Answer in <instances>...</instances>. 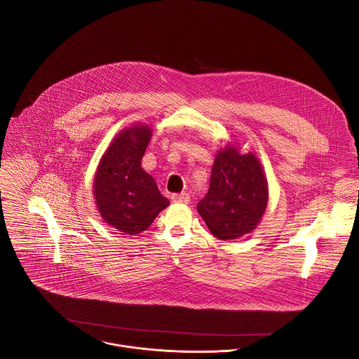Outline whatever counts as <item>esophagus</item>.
I'll return each mask as SVG.
<instances>
[{
    "instance_id": "1",
    "label": "esophagus",
    "mask_w": 359,
    "mask_h": 359,
    "mask_svg": "<svg viewBox=\"0 0 359 359\" xmlns=\"http://www.w3.org/2000/svg\"><path fill=\"white\" fill-rule=\"evenodd\" d=\"M172 200L175 203H182V204H187L190 201V196L187 193H180V194H173Z\"/></svg>"
}]
</instances>
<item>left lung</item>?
<instances>
[{"mask_svg": "<svg viewBox=\"0 0 359 359\" xmlns=\"http://www.w3.org/2000/svg\"><path fill=\"white\" fill-rule=\"evenodd\" d=\"M267 201V179L257 156L229 144L217 151L209 191L197 212L213 236L234 240L259 226Z\"/></svg>", "mask_w": 359, "mask_h": 359, "instance_id": "obj_1", "label": "left lung"}]
</instances>
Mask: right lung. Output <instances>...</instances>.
Here are the masks:
<instances>
[{
  "instance_id": "1",
  "label": "right lung",
  "mask_w": 359,
  "mask_h": 359,
  "mask_svg": "<svg viewBox=\"0 0 359 359\" xmlns=\"http://www.w3.org/2000/svg\"><path fill=\"white\" fill-rule=\"evenodd\" d=\"M151 129L132 125L122 130L102 156L93 180L96 208L108 224L123 234L144 231L170 201L140 168Z\"/></svg>"
}]
</instances>
